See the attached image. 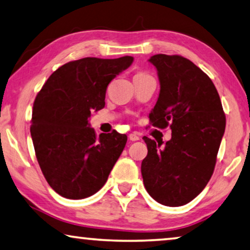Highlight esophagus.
Masks as SVG:
<instances>
[{"instance_id":"esophagus-1","label":"esophagus","mask_w":250,"mask_h":250,"mask_svg":"<svg viewBox=\"0 0 250 250\" xmlns=\"http://www.w3.org/2000/svg\"><path fill=\"white\" fill-rule=\"evenodd\" d=\"M129 139L131 140V141H137V140H139L140 138H139V136L136 135V133H130V135H129Z\"/></svg>"}]
</instances>
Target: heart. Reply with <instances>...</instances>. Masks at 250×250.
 Segmentation results:
<instances>
[{
	"mask_svg": "<svg viewBox=\"0 0 250 250\" xmlns=\"http://www.w3.org/2000/svg\"><path fill=\"white\" fill-rule=\"evenodd\" d=\"M139 74H143V73H139Z\"/></svg>",
	"mask_w": 250,
	"mask_h": 250,
	"instance_id": "heart-1",
	"label": "heart"
}]
</instances>
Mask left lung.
<instances>
[{"instance_id": "left-lung-1", "label": "left lung", "mask_w": 250, "mask_h": 250, "mask_svg": "<svg viewBox=\"0 0 250 250\" xmlns=\"http://www.w3.org/2000/svg\"><path fill=\"white\" fill-rule=\"evenodd\" d=\"M156 67L161 92L149 114L156 128L170 126L172 139L144 137L148 154L141 163L145 188L167 207L191 202L213 174L226 129V115L217 88L203 70L178 55L158 54Z\"/></svg>"}]
</instances>
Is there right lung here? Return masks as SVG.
Listing matches in <instances>:
<instances>
[{
    "label": "right lung",
    "instance_id": "obj_1",
    "mask_svg": "<svg viewBox=\"0 0 250 250\" xmlns=\"http://www.w3.org/2000/svg\"><path fill=\"white\" fill-rule=\"evenodd\" d=\"M132 62L131 56L69 62L37 94L30 132L43 176L59 195L85 199L105 184L126 136L113 130L98 137L88 118L103 109L107 85Z\"/></svg>",
    "mask_w": 250,
    "mask_h": 250
}]
</instances>
